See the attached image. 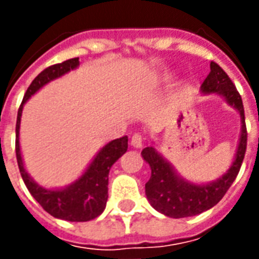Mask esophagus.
<instances>
[{
  "instance_id": "34e87169",
  "label": "esophagus",
  "mask_w": 259,
  "mask_h": 259,
  "mask_svg": "<svg viewBox=\"0 0 259 259\" xmlns=\"http://www.w3.org/2000/svg\"><path fill=\"white\" fill-rule=\"evenodd\" d=\"M130 144L135 147V148H141V146H143V136L140 133H136V135L132 136Z\"/></svg>"
}]
</instances>
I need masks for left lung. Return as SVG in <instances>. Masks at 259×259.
I'll return each instance as SVG.
<instances>
[{
	"mask_svg": "<svg viewBox=\"0 0 259 259\" xmlns=\"http://www.w3.org/2000/svg\"><path fill=\"white\" fill-rule=\"evenodd\" d=\"M204 94L217 93L225 97L229 105L236 108L241 118V135L232 166L222 178L208 185H194L182 179L174 166L163 159L154 147H146L141 155L150 168L151 178L146 183V195L158 212L169 218L194 217L217 205L237 178L247 148L244 107L241 96L226 72L217 62H211V72L201 84Z\"/></svg>",
	"mask_w": 259,
	"mask_h": 259,
	"instance_id": "8db88e82",
	"label": "left lung"
}]
</instances>
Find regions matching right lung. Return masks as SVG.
Here are the masks:
<instances>
[{"instance_id":"right-lung-1","label":"right lung","mask_w":259,"mask_h":259,"mask_svg":"<svg viewBox=\"0 0 259 259\" xmlns=\"http://www.w3.org/2000/svg\"><path fill=\"white\" fill-rule=\"evenodd\" d=\"M79 58H72L64 61L61 64H55L44 69L36 79L31 81L29 89L26 91L23 101L20 104L16 119V159L19 166L22 179L25 182L27 190L34 197V200L47 211L50 215L58 219H64L69 222H87L101 215L105 209L108 200V175L109 169L119 158L127 151V136L112 140L104 146L93 159L90 166L74 183L65 189L58 190H47L38 186L26 172L20 155L19 147V127L22 109L29 98L42 85L50 83L51 80L61 77L62 74L68 73L69 70L77 68Z\"/></svg>"}]
</instances>
